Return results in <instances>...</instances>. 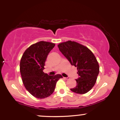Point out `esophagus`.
Listing matches in <instances>:
<instances>
[{
	"label": "esophagus",
	"mask_w": 120,
	"mask_h": 120,
	"mask_svg": "<svg viewBox=\"0 0 120 120\" xmlns=\"http://www.w3.org/2000/svg\"><path fill=\"white\" fill-rule=\"evenodd\" d=\"M64 78L65 79H66V80H68V79H70L69 77H64Z\"/></svg>",
	"instance_id": "34e87169"
}]
</instances>
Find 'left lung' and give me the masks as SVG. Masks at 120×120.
<instances>
[{"label":"left lung","instance_id":"obj_1","mask_svg":"<svg viewBox=\"0 0 120 120\" xmlns=\"http://www.w3.org/2000/svg\"><path fill=\"white\" fill-rule=\"evenodd\" d=\"M58 47L71 65L77 68V85L71 90L79 94L89 92L95 84L99 73L95 56L87 47L71 41L60 43Z\"/></svg>","mask_w":120,"mask_h":120}]
</instances>
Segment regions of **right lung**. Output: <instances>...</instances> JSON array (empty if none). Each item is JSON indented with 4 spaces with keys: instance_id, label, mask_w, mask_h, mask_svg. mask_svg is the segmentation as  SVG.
Masks as SVG:
<instances>
[{
    "instance_id": "1",
    "label": "right lung",
    "mask_w": 120,
    "mask_h": 120,
    "mask_svg": "<svg viewBox=\"0 0 120 120\" xmlns=\"http://www.w3.org/2000/svg\"><path fill=\"white\" fill-rule=\"evenodd\" d=\"M55 45L41 41L26 49L20 61V73L26 89L33 96L43 99L54 91L57 81L63 78L61 74L49 75L43 71L49 52Z\"/></svg>"
}]
</instances>
